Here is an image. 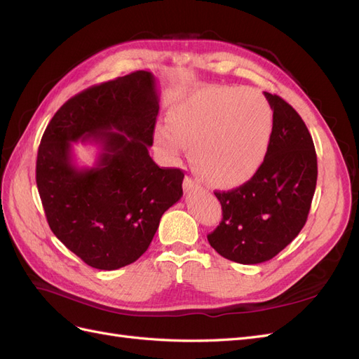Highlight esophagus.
Listing matches in <instances>:
<instances>
[{"instance_id": "1", "label": "esophagus", "mask_w": 359, "mask_h": 359, "mask_svg": "<svg viewBox=\"0 0 359 359\" xmlns=\"http://www.w3.org/2000/svg\"><path fill=\"white\" fill-rule=\"evenodd\" d=\"M182 186H184V190H186V191H191V190H198V189H201V184H199V182H196L194 180H191L190 177H186V178H184Z\"/></svg>"}]
</instances>
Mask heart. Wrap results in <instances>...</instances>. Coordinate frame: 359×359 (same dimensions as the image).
Returning a JSON list of instances; mask_svg holds the SVG:
<instances>
[{
  "instance_id": "obj_1",
  "label": "heart",
  "mask_w": 359,
  "mask_h": 359,
  "mask_svg": "<svg viewBox=\"0 0 359 359\" xmlns=\"http://www.w3.org/2000/svg\"><path fill=\"white\" fill-rule=\"evenodd\" d=\"M169 127H157L160 154L175 160L191 149L199 177L217 187L252 180L268 154L273 109L257 90L226 86L206 91L173 107Z\"/></svg>"
}]
</instances>
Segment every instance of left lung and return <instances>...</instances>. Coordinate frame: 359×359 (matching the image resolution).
I'll return each mask as SVG.
<instances>
[{"mask_svg":"<svg viewBox=\"0 0 359 359\" xmlns=\"http://www.w3.org/2000/svg\"><path fill=\"white\" fill-rule=\"evenodd\" d=\"M273 109V136L256 175L231 191H214L223 219L208 235L217 253L238 264L273 259L307 222L318 181V157L307 126L276 94L264 93Z\"/></svg>","mask_w":359,"mask_h":359,"instance_id":"8db88e82","label":"left lung"}]
</instances>
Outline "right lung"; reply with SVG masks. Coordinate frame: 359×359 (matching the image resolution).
Segmentation results:
<instances>
[{"label":"right lung","mask_w":359,"mask_h":359,"mask_svg":"<svg viewBox=\"0 0 359 359\" xmlns=\"http://www.w3.org/2000/svg\"><path fill=\"white\" fill-rule=\"evenodd\" d=\"M158 91L139 70L72 97L53 115L37 153L36 181L50 231L86 265L112 271L142 256L161 215L182 196L181 169L149 157ZM101 148L93 168L74 163L71 144Z\"/></svg>","instance_id":"obj_1"}]
</instances>
